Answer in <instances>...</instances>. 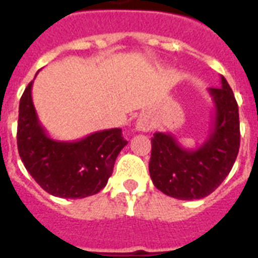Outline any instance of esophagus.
<instances>
[{
    "mask_svg": "<svg viewBox=\"0 0 258 258\" xmlns=\"http://www.w3.org/2000/svg\"><path fill=\"white\" fill-rule=\"evenodd\" d=\"M138 131H142V133H147L150 130L153 128V124H151V121L145 116H141L137 120V124H135Z\"/></svg>",
    "mask_w": 258,
    "mask_h": 258,
    "instance_id": "34e87169",
    "label": "esophagus"
}]
</instances>
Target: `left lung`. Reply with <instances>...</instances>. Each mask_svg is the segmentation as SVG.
<instances>
[{
    "instance_id": "left-lung-1",
    "label": "left lung",
    "mask_w": 258,
    "mask_h": 258,
    "mask_svg": "<svg viewBox=\"0 0 258 258\" xmlns=\"http://www.w3.org/2000/svg\"><path fill=\"white\" fill-rule=\"evenodd\" d=\"M214 117L208 138L197 149H184L172 134L151 139L150 176L154 186L176 200H201L212 194L232 170L240 149L238 105L221 76L220 88H209Z\"/></svg>"
}]
</instances>
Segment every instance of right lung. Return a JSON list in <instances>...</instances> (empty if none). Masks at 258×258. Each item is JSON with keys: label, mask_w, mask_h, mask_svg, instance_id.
<instances>
[{"label": "right lung", "mask_w": 258, "mask_h": 258, "mask_svg": "<svg viewBox=\"0 0 258 258\" xmlns=\"http://www.w3.org/2000/svg\"><path fill=\"white\" fill-rule=\"evenodd\" d=\"M32 86L33 82L22 93L18 109L17 147L25 169L54 197L76 200L99 192L108 182L119 153L128 143L121 128L96 131L79 141H56L38 120Z\"/></svg>", "instance_id": "right-lung-1"}]
</instances>
